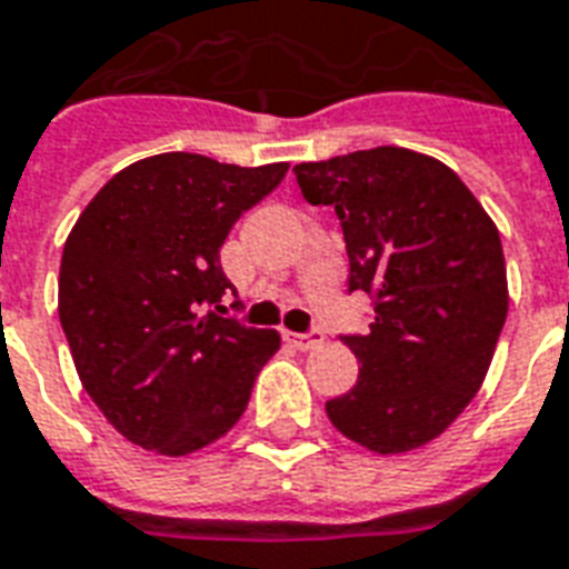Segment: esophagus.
<instances>
[{
    "mask_svg": "<svg viewBox=\"0 0 569 569\" xmlns=\"http://www.w3.org/2000/svg\"><path fill=\"white\" fill-rule=\"evenodd\" d=\"M286 340H289V343H292V347L296 349H317L319 343H322V331H310V335H296V331H286L283 335Z\"/></svg>",
    "mask_w": 569,
    "mask_h": 569,
    "instance_id": "obj_1",
    "label": "esophagus"
}]
</instances>
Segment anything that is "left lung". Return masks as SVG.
Wrapping results in <instances>:
<instances>
[{"label": "left lung", "instance_id": "8db88e82", "mask_svg": "<svg viewBox=\"0 0 569 569\" xmlns=\"http://www.w3.org/2000/svg\"><path fill=\"white\" fill-rule=\"evenodd\" d=\"M310 204H331L349 292L373 296L368 335L343 338L359 382L326 403L340 435L377 456L431 443L473 401L507 319L498 226L456 171L407 147L296 166Z\"/></svg>", "mask_w": 569, "mask_h": 569}]
</instances>
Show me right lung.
Wrapping results in <instances>:
<instances>
[{
	"label": "right lung",
	"mask_w": 569,
	"mask_h": 569,
	"mask_svg": "<svg viewBox=\"0 0 569 569\" xmlns=\"http://www.w3.org/2000/svg\"><path fill=\"white\" fill-rule=\"evenodd\" d=\"M289 162L241 168L159 153L117 171L83 208L60 262V322L104 419L156 456H189L234 428L280 349L273 328L222 319L220 247Z\"/></svg>",
	"instance_id": "1"
}]
</instances>
